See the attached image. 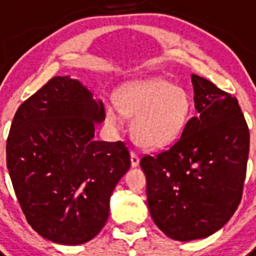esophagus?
Returning <instances> with one entry per match:
<instances>
[{
    "label": "esophagus",
    "mask_w": 256,
    "mask_h": 256,
    "mask_svg": "<svg viewBox=\"0 0 256 256\" xmlns=\"http://www.w3.org/2000/svg\"><path fill=\"white\" fill-rule=\"evenodd\" d=\"M130 156H132V168L138 166V164H140V156H138V152H134V150H132V152H130Z\"/></svg>",
    "instance_id": "1"
}]
</instances>
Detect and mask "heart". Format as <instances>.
Listing matches in <instances>:
<instances>
[{
  "label": "heart",
  "instance_id": "obj_1",
  "mask_svg": "<svg viewBox=\"0 0 256 256\" xmlns=\"http://www.w3.org/2000/svg\"><path fill=\"white\" fill-rule=\"evenodd\" d=\"M118 108L132 116V132L138 144L164 148L174 142L186 126L191 112L190 96L164 80H150L124 86L118 94ZM106 118L116 124L118 112L106 106Z\"/></svg>",
  "mask_w": 256,
  "mask_h": 256
}]
</instances>
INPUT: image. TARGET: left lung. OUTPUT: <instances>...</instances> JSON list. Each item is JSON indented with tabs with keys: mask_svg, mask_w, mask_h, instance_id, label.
<instances>
[{
	"mask_svg": "<svg viewBox=\"0 0 256 256\" xmlns=\"http://www.w3.org/2000/svg\"><path fill=\"white\" fill-rule=\"evenodd\" d=\"M191 81L198 116L187 120L174 144L140 162L152 220L180 242L214 234L234 215L250 150L238 100L196 74Z\"/></svg>",
	"mask_w": 256,
	"mask_h": 256,
	"instance_id": "left-lung-1",
	"label": "left lung"
}]
</instances>
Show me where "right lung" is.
<instances>
[{
	"instance_id": "1",
	"label": "right lung",
	"mask_w": 256,
	"mask_h": 256,
	"mask_svg": "<svg viewBox=\"0 0 256 256\" xmlns=\"http://www.w3.org/2000/svg\"><path fill=\"white\" fill-rule=\"evenodd\" d=\"M104 120V104L69 77L49 80L14 114L6 166L26 220L52 242L73 246L94 238L132 166L124 142L94 140Z\"/></svg>"
}]
</instances>
